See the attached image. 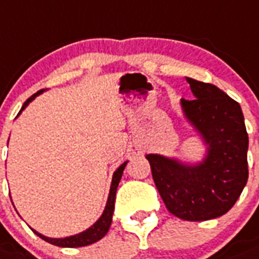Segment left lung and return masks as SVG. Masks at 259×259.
Here are the masks:
<instances>
[{"mask_svg":"<svg viewBox=\"0 0 259 259\" xmlns=\"http://www.w3.org/2000/svg\"><path fill=\"white\" fill-rule=\"evenodd\" d=\"M194 100L181 108L201 140V162H182L161 154H146L153 180L166 209L185 221H207L232 209L245 188L249 137L238 102L211 83L186 77Z\"/></svg>","mask_w":259,"mask_h":259,"instance_id":"8db88e82","label":"left lung"}]
</instances>
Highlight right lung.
Here are the masks:
<instances>
[{"label": "right lung", "instance_id": "add662e5", "mask_svg": "<svg viewBox=\"0 0 259 259\" xmlns=\"http://www.w3.org/2000/svg\"><path fill=\"white\" fill-rule=\"evenodd\" d=\"M42 92H44V90H39V92H37L35 94H33V96H31L24 105H22V108H21L18 115H20L21 113H22V110L26 109L27 105L30 104L35 97L39 96ZM126 163H127V161H125L122 165L119 166L118 169L115 170L114 174H113V180H111V185H110V191H109V197H108V201H106V206H105L104 213H102V215L96 221V224L92 225L89 229H86V230L78 233V234L70 235V237H65V238H50V237H45V235L41 234V233L35 232L34 229H31V230L34 232V234L38 235L39 238L44 239V241L52 243V245L60 246V247H81V246L92 245V243L100 241L102 237L106 235V233L109 232V228H110L111 218H113V211H114L115 193H117V188H118L119 181H121V177H122L123 169H125Z\"/></svg>", "mask_w": 259, "mask_h": 259}]
</instances>
